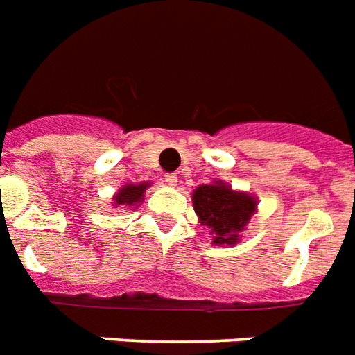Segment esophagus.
I'll use <instances>...</instances> for the list:
<instances>
[{"instance_id": "1", "label": "esophagus", "mask_w": 355, "mask_h": 355, "mask_svg": "<svg viewBox=\"0 0 355 355\" xmlns=\"http://www.w3.org/2000/svg\"><path fill=\"white\" fill-rule=\"evenodd\" d=\"M164 182L168 183V185H172V187H175V185H178V175H175V173H166Z\"/></svg>"}]
</instances>
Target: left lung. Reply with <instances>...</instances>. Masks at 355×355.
Masks as SVG:
<instances>
[{
	"instance_id": "8db88e82",
	"label": "left lung",
	"mask_w": 355,
	"mask_h": 355,
	"mask_svg": "<svg viewBox=\"0 0 355 355\" xmlns=\"http://www.w3.org/2000/svg\"><path fill=\"white\" fill-rule=\"evenodd\" d=\"M193 206L198 223L206 225L212 245L233 246L241 241V231L256 212V198L248 193L233 191L231 185L216 180L193 191Z\"/></svg>"
}]
</instances>
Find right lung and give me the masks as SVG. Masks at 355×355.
<instances>
[{
    "label": "right lung",
    "instance_id": "add662e5",
    "mask_svg": "<svg viewBox=\"0 0 355 355\" xmlns=\"http://www.w3.org/2000/svg\"><path fill=\"white\" fill-rule=\"evenodd\" d=\"M150 183H128L124 187H120L114 195V206H139L143 200V193L149 187Z\"/></svg>",
    "mask_w": 355,
    "mask_h": 355
}]
</instances>
